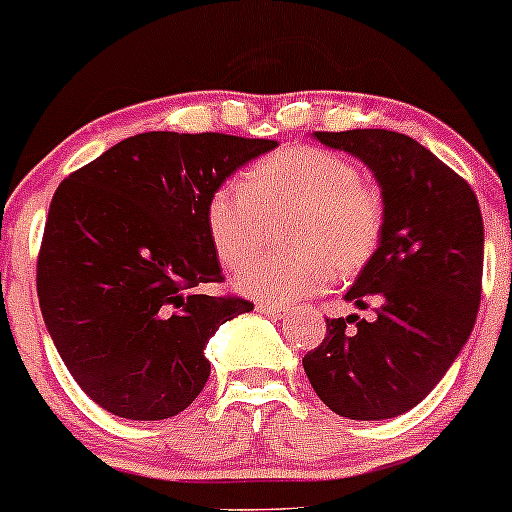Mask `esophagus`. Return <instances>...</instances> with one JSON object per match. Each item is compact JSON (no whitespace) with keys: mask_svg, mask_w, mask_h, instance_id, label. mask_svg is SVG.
Segmentation results:
<instances>
[{"mask_svg":"<svg viewBox=\"0 0 512 512\" xmlns=\"http://www.w3.org/2000/svg\"><path fill=\"white\" fill-rule=\"evenodd\" d=\"M257 311L265 313V316L274 318V320H282V318L286 316L284 308H279V306H269V303H257Z\"/></svg>","mask_w":512,"mask_h":512,"instance_id":"esophagus-1","label":"esophagus"}]
</instances>
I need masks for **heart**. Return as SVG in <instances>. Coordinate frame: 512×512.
Returning a JSON list of instances; mask_svg holds the SVG:
<instances>
[{"label": "heart", "instance_id": "1", "mask_svg": "<svg viewBox=\"0 0 512 512\" xmlns=\"http://www.w3.org/2000/svg\"><path fill=\"white\" fill-rule=\"evenodd\" d=\"M279 226L286 252L252 260L235 286L252 299L296 303L333 279L372 262L384 235V199L359 179L352 160L313 145H294L221 184L206 201V230L218 260L235 269L262 245L267 223Z\"/></svg>", "mask_w": 512, "mask_h": 512}]
</instances>
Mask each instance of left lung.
Segmentation results:
<instances>
[{"label": "left lung", "instance_id": "obj_1", "mask_svg": "<svg viewBox=\"0 0 512 512\" xmlns=\"http://www.w3.org/2000/svg\"><path fill=\"white\" fill-rule=\"evenodd\" d=\"M313 138L374 172L384 235L345 294L374 316L325 320V340L303 357V369L320 401L342 418H396L435 389L474 330L484 274L479 201L411 136L357 128Z\"/></svg>", "mask_w": 512, "mask_h": 512}]
</instances>
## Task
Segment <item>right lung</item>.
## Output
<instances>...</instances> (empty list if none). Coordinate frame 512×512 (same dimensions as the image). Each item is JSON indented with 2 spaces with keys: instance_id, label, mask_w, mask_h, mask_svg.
<instances>
[{
  "instance_id": "add662e5",
  "label": "right lung",
  "mask_w": 512,
  "mask_h": 512,
  "mask_svg": "<svg viewBox=\"0 0 512 512\" xmlns=\"http://www.w3.org/2000/svg\"><path fill=\"white\" fill-rule=\"evenodd\" d=\"M277 140L150 131L72 172L50 201L38 303L67 372L104 411L165 420L204 389V350L252 303L223 282L206 201Z\"/></svg>"
}]
</instances>
